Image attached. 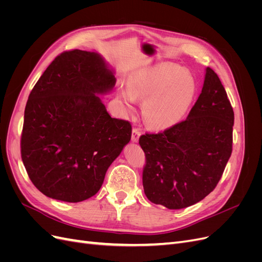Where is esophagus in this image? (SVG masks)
Instances as JSON below:
<instances>
[{"mask_svg": "<svg viewBox=\"0 0 262 262\" xmlns=\"http://www.w3.org/2000/svg\"><path fill=\"white\" fill-rule=\"evenodd\" d=\"M141 136V131L139 128H133L132 129V141L133 142H138L139 141V138Z\"/></svg>", "mask_w": 262, "mask_h": 262, "instance_id": "esophagus-1", "label": "esophagus"}]
</instances>
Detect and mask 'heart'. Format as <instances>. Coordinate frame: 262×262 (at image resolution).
<instances>
[{"label":"heart","mask_w":262,"mask_h":262,"mask_svg":"<svg viewBox=\"0 0 262 262\" xmlns=\"http://www.w3.org/2000/svg\"><path fill=\"white\" fill-rule=\"evenodd\" d=\"M195 83L176 64H160L134 73L121 97L129 109L134 99L144 100L143 115L149 125L164 129L184 117L194 97Z\"/></svg>","instance_id":"heart-1"}]
</instances>
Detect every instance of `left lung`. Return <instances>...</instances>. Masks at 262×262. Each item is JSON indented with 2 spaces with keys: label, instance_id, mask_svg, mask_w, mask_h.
Returning <instances> with one entry per match:
<instances>
[{
  "label": "left lung",
  "instance_id": "1",
  "mask_svg": "<svg viewBox=\"0 0 262 262\" xmlns=\"http://www.w3.org/2000/svg\"><path fill=\"white\" fill-rule=\"evenodd\" d=\"M233 125L234 112L224 86L207 68L202 92L186 120L140 137L147 199L170 210L204 199L215 189L231 157Z\"/></svg>",
  "mask_w": 262,
  "mask_h": 262
}]
</instances>
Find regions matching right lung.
I'll use <instances>...</instances> for the list:
<instances>
[{
  "label": "right lung",
  "instance_id": "right-lung-1",
  "mask_svg": "<svg viewBox=\"0 0 262 262\" xmlns=\"http://www.w3.org/2000/svg\"><path fill=\"white\" fill-rule=\"evenodd\" d=\"M115 83L98 54L73 49L55 57L31 90L20 154L28 177L45 195L66 202L95 195L129 143L131 123L110 117L97 96Z\"/></svg>",
  "mask_w": 262,
  "mask_h": 262
}]
</instances>
